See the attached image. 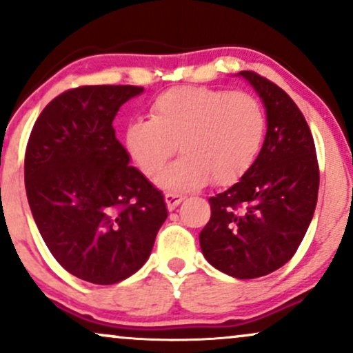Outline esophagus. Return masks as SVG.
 I'll use <instances>...</instances> for the list:
<instances>
[{
    "label": "esophagus",
    "mask_w": 353,
    "mask_h": 353,
    "mask_svg": "<svg viewBox=\"0 0 353 353\" xmlns=\"http://www.w3.org/2000/svg\"><path fill=\"white\" fill-rule=\"evenodd\" d=\"M164 199H165V204H168V209L174 210L177 208V205L181 204L182 201L185 199V197L181 196V194H176V192H168V194H165Z\"/></svg>",
    "instance_id": "obj_1"
}]
</instances>
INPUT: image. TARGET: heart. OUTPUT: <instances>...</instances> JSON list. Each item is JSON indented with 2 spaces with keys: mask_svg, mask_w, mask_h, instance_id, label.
<instances>
[{
  "mask_svg": "<svg viewBox=\"0 0 353 353\" xmlns=\"http://www.w3.org/2000/svg\"><path fill=\"white\" fill-rule=\"evenodd\" d=\"M265 134L261 103L244 91L182 86L157 96L151 119L129 124L125 145L145 176L176 154L182 157L157 177L168 190H190L212 179L228 185L252 165Z\"/></svg>",
  "mask_w": 353,
  "mask_h": 353,
  "instance_id": "b5f03b06",
  "label": "heart"
}]
</instances>
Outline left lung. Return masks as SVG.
I'll return each mask as SVG.
<instances>
[{
  "mask_svg": "<svg viewBox=\"0 0 353 353\" xmlns=\"http://www.w3.org/2000/svg\"><path fill=\"white\" fill-rule=\"evenodd\" d=\"M264 101L267 134L237 184L210 197V219L201 230L204 257L221 272L255 279L294 257L314 216L319 163L302 111L277 84L241 71Z\"/></svg>",
  "mask_w": 353,
  "mask_h": 353,
  "instance_id": "left-lung-1",
  "label": "left lung"
}]
</instances>
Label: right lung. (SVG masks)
<instances>
[{
  "mask_svg": "<svg viewBox=\"0 0 353 353\" xmlns=\"http://www.w3.org/2000/svg\"><path fill=\"white\" fill-rule=\"evenodd\" d=\"M141 86H79L43 109L24 152V185L44 244L63 269L111 285L151 255L164 196L116 139L112 121Z\"/></svg>",
  "mask_w": 353,
  "mask_h": 353,
  "instance_id": "obj_1",
  "label": "right lung"
}]
</instances>
